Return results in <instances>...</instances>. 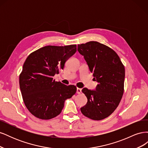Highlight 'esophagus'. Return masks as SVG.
Here are the masks:
<instances>
[{"mask_svg":"<svg viewBox=\"0 0 148 148\" xmlns=\"http://www.w3.org/2000/svg\"><path fill=\"white\" fill-rule=\"evenodd\" d=\"M77 92L78 93V94H80L82 92V89L81 88H77Z\"/></svg>","mask_w":148,"mask_h":148,"instance_id":"esophagus-1","label":"esophagus"}]
</instances>
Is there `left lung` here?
I'll use <instances>...</instances> for the list:
<instances>
[{
    "instance_id": "obj_1",
    "label": "left lung",
    "mask_w": 148,
    "mask_h": 148,
    "mask_svg": "<svg viewBox=\"0 0 148 148\" xmlns=\"http://www.w3.org/2000/svg\"><path fill=\"white\" fill-rule=\"evenodd\" d=\"M78 51L84 56L89 70L98 83L96 90L82 89L88 99L81 108L89 119L101 120L117 109L124 91L125 67L113 49L97 41L78 44Z\"/></svg>"
}]
</instances>
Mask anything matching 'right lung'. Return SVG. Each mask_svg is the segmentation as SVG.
Returning <instances> with one entry per match:
<instances>
[{"instance_id":"add662e5","label":"right lung","mask_w":148,"mask_h":148,"mask_svg":"<svg viewBox=\"0 0 148 148\" xmlns=\"http://www.w3.org/2000/svg\"><path fill=\"white\" fill-rule=\"evenodd\" d=\"M77 51V45L47 46L26 58L19 77L20 88L26 108L34 117L49 120L59 115L65 101L77 92L74 85L56 82L53 77Z\"/></svg>"}]
</instances>
